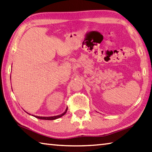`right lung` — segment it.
<instances>
[{
  "instance_id": "obj_1",
  "label": "right lung",
  "mask_w": 152,
  "mask_h": 152,
  "mask_svg": "<svg viewBox=\"0 0 152 152\" xmlns=\"http://www.w3.org/2000/svg\"><path fill=\"white\" fill-rule=\"evenodd\" d=\"M67 110H68V107H67L66 109V110H65L64 113H62V114H60V115H56V116H52V117H42V116H37V115H32V116H34V117H35V118H38V119L45 120H56V119H58V118H61L62 116H63V115H64L66 114V113ZM25 112H26V111H25ZM26 112L27 113V114H28L29 115H31V114H30L29 113H28L27 112Z\"/></svg>"
}]
</instances>
